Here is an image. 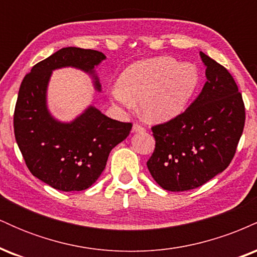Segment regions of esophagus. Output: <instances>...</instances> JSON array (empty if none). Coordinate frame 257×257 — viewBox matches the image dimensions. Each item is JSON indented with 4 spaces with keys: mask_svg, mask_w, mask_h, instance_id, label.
<instances>
[{
    "mask_svg": "<svg viewBox=\"0 0 257 257\" xmlns=\"http://www.w3.org/2000/svg\"><path fill=\"white\" fill-rule=\"evenodd\" d=\"M133 133H139V132H145V128H144L143 125L138 124V123H135L134 125H133V129H132Z\"/></svg>",
    "mask_w": 257,
    "mask_h": 257,
    "instance_id": "esophagus-1",
    "label": "esophagus"
}]
</instances>
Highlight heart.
Listing matches in <instances>:
<instances>
[{
	"label": "heart",
	"mask_w": 257,
	"mask_h": 257,
	"mask_svg": "<svg viewBox=\"0 0 257 257\" xmlns=\"http://www.w3.org/2000/svg\"><path fill=\"white\" fill-rule=\"evenodd\" d=\"M199 75L192 64L159 57L141 60L123 71L119 84L111 88V99L131 108L140 100V110L151 122H166L178 117L196 91Z\"/></svg>",
	"instance_id": "obj_1"
}]
</instances>
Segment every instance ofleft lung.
Masks as SVG:
<instances>
[{
    "label": "left lung",
    "mask_w": 257,
    "mask_h": 257,
    "mask_svg": "<svg viewBox=\"0 0 257 257\" xmlns=\"http://www.w3.org/2000/svg\"><path fill=\"white\" fill-rule=\"evenodd\" d=\"M206 82L184 113L152 126L156 147L150 174L172 192L204 185L231 163L245 123V108L234 79L222 65L199 53Z\"/></svg>",
    "instance_id": "1"
}]
</instances>
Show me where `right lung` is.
I'll return each instance as SVG.
<instances>
[{"label": "right lung", "mask_w": 257, "mask_h": 257, "mask_svg": "<svg viewBox=\"0 0 257 257\" xmlns=\"http://www.w3.org/2000/svg\"><path fill=\"white\" fill-rule=\"evenodd\" d=\"M105 59L101 52L67 47L35 65L20 84L14 111L17 144L32 175L55 190L89 188L104 172L111 150L131 133L132 123L112 119L93 105L70 122L57 119L48 108L54 70H81L100 93L95 69Z\"/></svg>", "instance_id": "obj_1"}]
</instances>
